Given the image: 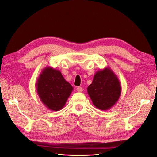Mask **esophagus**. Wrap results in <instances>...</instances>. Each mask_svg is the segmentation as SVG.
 I'll return each instance as SVG.
<instances>
[{
	"label": "esophagus",
	"instance_id": "esophagus-1",
	"mask_svg": "<svg viewBox=\"0 0 157 157\" xmlns=\"http://www.w3.org/2000/svg\"><path fill=\"white\" fill-rule=\"evenodd\" d=\"M77 91H78V92H82L83 89L82 87H80V86H78V87H77Z\"/></svg>",
	"mask_w": 157,
	"mask_h": 157
}]
</instances>
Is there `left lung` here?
Masks as SVG:
<instances>
[{
    "mask_svg": "<svg viewBox=\"0 0 157 157\" xmlns=\"http://www.w3.org/2000/svg\"><path fill=\"white\" fill-rule=\"evenodd\" d=\"M87 92L93 105L101 110L112 108L119 99L121 93L118 77L110 67L97 71Z\"/></svg>",
    "mask_w": 157,
    "mask_h": 157,
    "instance_id": "left-lung-1",
    "label": "left lung"
}]
</instances>
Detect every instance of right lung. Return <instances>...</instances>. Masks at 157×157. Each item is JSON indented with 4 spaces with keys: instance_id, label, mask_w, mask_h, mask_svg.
<instances>
[{
    "instance_id": "right-lung-1",
    "label": "right lung",
    "mask_w": 157,
    "mask_h": 157,
    "mask_svg": "<svg viewBox=\"0 0 157 157\" xmlns=\"http://www.w3.org/2000/svg\"><path fill=\"white\" fill-rule=\"evenodd\" d=\"M73 87L59 70L47 66L39 75L36 91L42 103L49 110L59 111L64 108Z\"/></svg>"
}]
</instances>
